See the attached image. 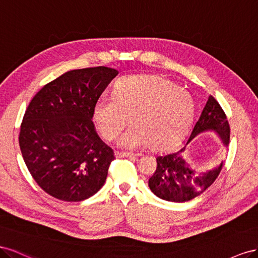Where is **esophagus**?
Instances as JSON below:
<instances>
[{"mask_svg":"<svg viewBox=\"0 0 258 258\" xmlns=\"http://www.w3.org/2000/svg\"><path fill=\"white\" fill-rule=\"evenodd\" d=\"M116 158H135L136 154L132 153V152H120V151H115L114 152Z\"/></svg>","mask_w":258,"mask_h":258,"instance_id":"1","label":"esophagus"}]
</instances>
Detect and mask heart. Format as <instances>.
I'll return each mask as SVG.
<instances>
[{"mask_svg":"<svg viewBox=\"0 0 258 258\" xmlns=\"http://www.w3.org/2000/svg\"><path fill=\"white\" fill-rule=\"evenodd\" d=\"M195 115L189 93L165 79L154 76H126L116 81L111 97L102 95L93 108L99 133L112 141L127 123L119 145L152 150L172 148L185 137Z\"/></svg>","mask_w":258,"mask_h":258,"instance_id":"1","label":"heart"}]
</instances>
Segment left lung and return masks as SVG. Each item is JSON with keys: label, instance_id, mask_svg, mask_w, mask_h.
Returning a JSON list of instances; mask_svg holds the SVG:
<instances>
[{"label": "left lung", "instance_id": "left-lung-1", "mask_svg": "<svg viewBox=\"0 0 258 258\" xmlns=\"http://www.w3.org/2000/svg\"><path fill=\"white\" fill-rule=\"evenodd\" d=\"M204 132H214L225 146L229 144V123L224 110L213 96L209 97L185 146L175 152L157 157V170L149 178L148 185L152 192L162 200L171 202L192 200L203 194L217 178L223 162L209 171L199 172L194 170L182 158L186 146Z\"/></svg>", "mask_w": 258, "mask_h": 258}]
</instances>
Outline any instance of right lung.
<instances>
[{"label":"right lung","instance_id":"1","mask_svg":"<svg viewBox=\"0 0 258 258\" xmlns=\"http://www.w3.org/2000/svg\"><path fill=\"white\" fill-rule=\"evenodd\" d=\"M117 73L102 66L66 72L26 110L21 154L36 183L58 200L83 201L104 186L114 154L96 133L93 108Z\"/></svg>","mask_w":258,"mask_h":258}]
</instances>
